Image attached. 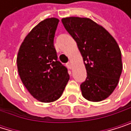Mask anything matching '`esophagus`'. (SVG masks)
<instances>
[{
  "instance_id": "obj_1",
  "label": "esophagus",
  "mask_w": 131,
  "mask_h": 131,
  "mask_svg": "<svg viewBox=\"0 0 131 131\" xmlns=\"http://www.w3.org/2000/svg\"><path fill=\"white\" fill-rule=\"evenodd\" d=\"M66 66L68 67V69H72V64H71V62H67V64H66Z\"/></svg>"
}]
</instances>
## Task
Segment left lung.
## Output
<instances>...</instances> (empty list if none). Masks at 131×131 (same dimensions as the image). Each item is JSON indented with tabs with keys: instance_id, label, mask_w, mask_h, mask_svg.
I'll list each match as a JSON object with an SVG mask.
<instances>
[{
	"instance_id": "8db88e82",
	"label": "left lung",
	"mask_w": 131,
	"mask_h": 131,
	"mask_svg": "<svg viewBox=\"0 0 131 131\" xmlns=\"http://www.w3.org/2000/svg\"><path fill=\"white\" fill-rule=\"evenodd\" d=\"M62 22L77 43L83 58L87 77L80 85L83 97L99 102L117 87L122 72L120 48L112 35L90 18L70 17Z\"/></svg>"
}]
</instances>
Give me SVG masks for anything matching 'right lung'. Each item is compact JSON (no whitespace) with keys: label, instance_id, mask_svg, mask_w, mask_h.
Instances as JSON below:
<instances>
[{"label":"right lung","instance_id":"right-lung-1","mask_svg":"<svg viewBox=\"0 0 131 131\" xmlns=\"http://www.w3.org/2000/svg\"><path fill=\"white\" fill-rule=\"evenodd\" d=\"M59 21L55 18H47L36 25L22 42L17 58L24 86L43 103L58 100L69 79L68 69L58 60L54 46Z\"/></svg>","mask_w":131,"mask_h":131}]
</instances>
